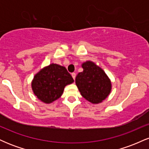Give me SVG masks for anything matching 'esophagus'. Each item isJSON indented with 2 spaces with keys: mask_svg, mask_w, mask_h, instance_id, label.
<instances>
[{
  "mask_svg": "<svg viewBox=\"0 0 149 149\" xmlns=\"http://www.w3.org/2000/svg\"><path fill=\"white\" fill-rule=\"evenodd\" d=\"M71 76H72V77H73V80H75V78H76V73H71Z\"/></svg>",
  "mask_w": 149,
  "mask_h": 149,
  "instance_id": "1",
  "label": "esophagus"
}]
</instances>
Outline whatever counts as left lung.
<instances>
[{
    "label": "left lung",
    "mask_w": 149,
    "mask_h": 149,
    "mask_svg": "<svg viewBox=\"0 0 149 149\" xmlns=\"http://www.w3.org/2000/svg\"><path fill=\"white\" fill-rule=\"evenodd\" d=\"M81 66L83 71L76 77V84L80 95L92 104L102 103L111 92L110 78L93 61H85Z\"/></svg>",
    "instance_id": "1"
}]
</instances>
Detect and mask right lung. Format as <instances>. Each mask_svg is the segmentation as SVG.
Listing matches in <instances>:
<instances>
[{"mask_svg":"<svg viewBox=\"0 0 149 149\" xmlns=\"http://www.w3.org/2000/svg\"><path fill=\"white\" fill-rule=\"evenodd\" d=\"M73 82L64 66L52 63L36 73L31 81V88L39 100L51 104L62 95L66 85Z\"/></svg>","mask_w":149,"mask_h":149,"instance_id":"right-lung-1","label":"right lung"}]
</instances>
